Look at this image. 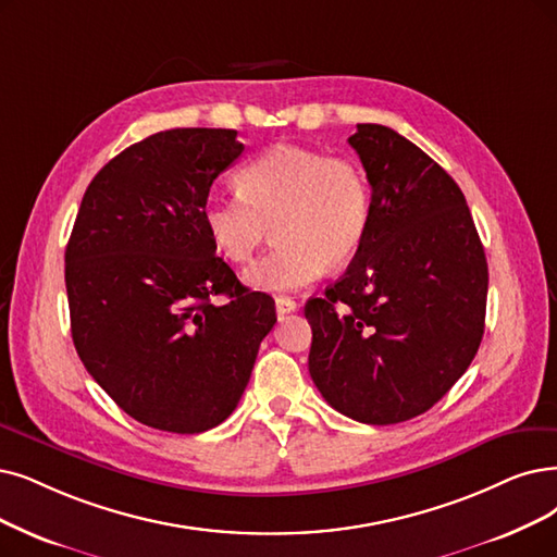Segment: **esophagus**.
<instances>
[{
	"instance_id": "1",
	"label": "esophagus",
	"mask_w": 557,
	"mask_h": 557,
	"mask_svg": "<svg viewBox=\"0 0 557 557\" xmlns=\"http://www.w3.org/2000/svg\"><path fill=\"white\" fill-rule=\"evenodd\" d=\"M293 310H297V301L295 299H290V297H276V313L278 315L293 313Z\"/></svg>"
}]
</instances>
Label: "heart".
<instances>
[{
    "instance_id": "b5f03b06",
    "label": "heart",
    "mask_w": 557,
    "mask_h": 557,
    "mask_svg": "<svg viewBox=\"0 0 557 557\" xmlns=\"http://www.w3.org/2000/svg\"><path fill=\"white\" fill-rule=\"evenodd\" d=\"M237 189L210 196L201 216L212 247L231 262L251 260L274 226L281 244L244 274L258 290L315 283L326 264H347L366 239L372 191L363 169L347 158L278 144L237 173Z\"/></svg>"
}]
</instances>
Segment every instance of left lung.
<instances>
[{"label":"left lung","instance_id":"obj_1","mask_svg":"<svg viewBox=\"0 0 557 557\" xmlns=\"http://www.w3.org/2000/svg\"><path fill=\"white\" fill-rule=\"evenodd\" d=\"M372 187L366 239L341 281L308 299V370L366 425L432 409L478 354L488 270L466 198L428 152L376 123L349 137Z\"/></svg>","mask_w":557,"mask_h":557}]
</instances>
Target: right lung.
Wrapping results in <instances>:
<instances>
[{
    "label": "right lung",
    "instance_id": "1",
    "mask_svg": "<svg viewBox=\"0 0 557 557\" xmlns=\"http://www.w3.org/2000/svg\"><path fill=\"white\" fill-rule=\"evenodd\" d=\"M235 129L175 127L132 144L86 187L65 247L79 359L135 420L173 434L216 428L249 384L276 324L274 299L244 287L203 226ZM224 294L230 301L214 305Z\"/></svg>",
    "mask_w": 557,
    "mask_h": 557
}]
</instances>
